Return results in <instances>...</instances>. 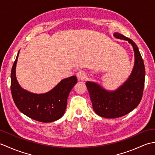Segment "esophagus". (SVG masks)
<instances>
[{
  "label": "esophagus",
  "instance_id": "34e87169",
  "mask_svg": "<svg viewBox=\"0 0 155 155\" xmlns=\"http://www.w3.org/2000/svg\"><path fill=\"white\" fill-rule=\"evenodd\" d=\"M77 77L78 80H84L86 78V74L84 73V71H80L77 73Z\"/></svg>",
  "mask_w": 155,
  "mask_h": 155
}]
</instances>
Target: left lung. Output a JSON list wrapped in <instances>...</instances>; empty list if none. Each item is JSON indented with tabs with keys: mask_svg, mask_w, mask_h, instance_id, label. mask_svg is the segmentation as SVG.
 I'll list each match as a JSON object with an SVG mask.
<instances>
[{
	"mask_svg": "<svg viewBox=\"0 0 155 155\" xmlns=\"http://www.w3.org/2000/svg\"><path fill=\"white\" fill-rule=\"evenodd\" d=\"M113 36L117 39L127 41L133 47L134 64L129 77L114 91L105 89L95 82L86 83L94 112L98 116L107 118L123 117L139 105L143 97L145 78L144 62L137 45L117 32Z\"/></svg>",
	"mask_w": 155,
	"mask_h": 155,
	"instance_id": "1",
	"label": "left lung"
}]
</instances>
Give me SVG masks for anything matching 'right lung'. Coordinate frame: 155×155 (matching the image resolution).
Returning a JSON list of instances; mask_svg holds the SVG:
<instances>
[{
    "instance_id": "1",
    "label": "right lung",
    "mask_w": 155,
    "mask_h": 155,
    "mask_svg": "<svg viewBox=\"0 0 155 155\" xmlns=\"http://www.w3.org/2000/svg\"><path fill=\"white\" fill-rule=\"evenodd\" d=\"M19 52L11 75V93L16 107L26 116L42 123L58 120L64 114L68 94L77 83V77L72 76L62 79L47 93H32L22 88L16 79V67Z\"/></svg>"
}]
</instances>
